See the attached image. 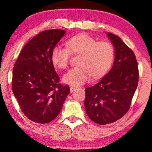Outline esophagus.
<instances>
[{
  "label": "esophagus",
  "instance_id": "34e87169",
  "mask_svg": "<svg viewBox=\"0 0 152 152\" xmlns=\"http://www.w3.org/2000/svg\"><path fill=\"white\" fill-rule=\"evenodd\" d=\"M70 92H74V91H75L76 87H74V86H70Z\"/></svg>",
  "mask_w": 152,
  "mask_h": 152
}]
</instances>
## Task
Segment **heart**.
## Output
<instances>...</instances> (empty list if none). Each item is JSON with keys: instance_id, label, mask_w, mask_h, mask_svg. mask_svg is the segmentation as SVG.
I'll return each mask as SVG.
<instances>
[{"instance_id": "obj_1", "label": "heart", "mask_w": 152, "mask_h": 152, "mask_svg": "<svg viewBox=\"0 0 152 152\" xmlns=\"http://www.w3.org/2000/svg\"><path fill=\"white\" fill-rule=\"evenodd\" d=\"M67 48L60 45L53 47L51 54L53 64L59 68H66L71 53L79 54L78 64L63 76V81L74 86L81 85L88 80L91 75L99 78L107 72L111 65L114 49L108 42H96L87 34H79L69 39Z\"/></svg>"}]
</instances>
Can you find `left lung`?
<instances>
[{"instance_id":"1","label":"left lung","mask_w":152,"mask_h":152,"mask_svg":"<svg viewBox=\"0 0 152 152\" xmlns=\"http://www.w3.org/2000/svg\"><path fill=\"white\" fill-rule=\"evenodd\" d=\"M107 35L115 48L113 66L97 84L85 88L84 99L87 115L99 125L114 123L127 113L139 80L133 51L117 35Z\"/></svg>"}]
</instances>
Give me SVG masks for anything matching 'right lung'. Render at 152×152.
<instances>
[{
    "mask_svg": "<svg viewBox=\"0 0 152 152\" xmlns=\"http://www.w3.org/2000/svg\"><path fill=\"white\" fill-rule=\"evenodd\" d=\"M66 31L45 30L28 42L20 51L12 70V88L22 112L37 123L57 117L70 92L60 84L51 59V51Z\"/></svg>",
    "mask_w": 152,
    "mask_h": 152,
    "instance_id": "add662e5",
    "label": "right lung"
}]
</instances>
